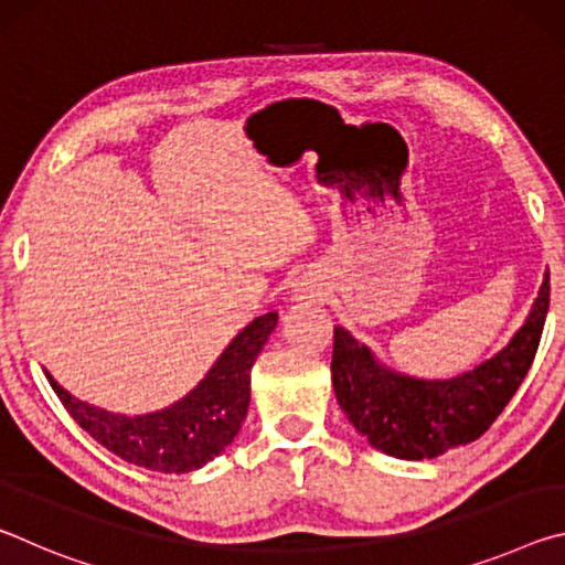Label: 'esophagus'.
Wrapping results in <instances>:
<instances>
[{
  "mask_svg": "<svg viewBox=\"0 0 565 565\" xmlns=\"http://www.w3.org/2000/svg\"><path fill=\"white\" fill-rule=\"evenodd\" d=\"M291 296L294 301H317L321 296V286L313 279H309V276H301V279H296Z\"/></svg>",
  "mask_w": 565,
  "mask_h": 565,
  "instance_id": "esophagus-1",
  "label": "esophagus"
}]
</instances>
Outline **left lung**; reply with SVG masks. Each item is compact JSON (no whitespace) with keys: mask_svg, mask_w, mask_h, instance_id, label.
<instances>
[{"mask_svg":"<svg viewBox=\"0 0 565 565\" xmlns=\"http://www.w3.org/2000/svg\"><path fill=\"white\" fill-rule=\"evenodd\" d=\"M551 301L548 271L521 329L501 351L451 379H416L381 363L347 329H333L331 384L343 414L376 451L424 461L476 441L529 374Z\"/></svg>","mask_w":565,"mask_h":565,"instance_id":"1","label":"left lung"}]
</instances>
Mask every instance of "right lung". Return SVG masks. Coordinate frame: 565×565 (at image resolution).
<instances>
[{"label": "right lung", "mask_w": 565, "mask_h": 565, "mask_svg": "<svg viewBox=\"0 0 565 565\" xmlns=\"http://www.w3.org/2000/svg\"><path fill=\"white\" fill-rule=\"evenodd\" d=\"M276 311L256 317L236 333L184 398L154 414H111L74 398L56 384L50 371H44V376L70 416L107 451L149 471L189 473L214 461L242 431L252 398V366L276 329Z\"/></svg>", "instance_id": "right-lung-1"}]
</instances>
